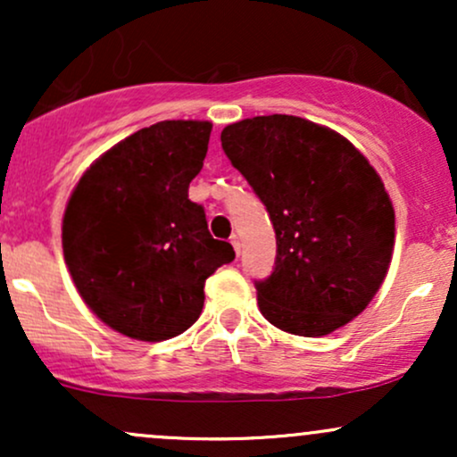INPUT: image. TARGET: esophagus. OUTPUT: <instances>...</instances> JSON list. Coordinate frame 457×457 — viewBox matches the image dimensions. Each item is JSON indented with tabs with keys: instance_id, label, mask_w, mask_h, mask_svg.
Wrapping results in <instances>:
<instances>
[{
	"instance_id": "obj_1",
	"label": "esophagus",
	"mask_w": 457,
	"mask_h": 457,
	"mask_svg": "<svg viewBox=\"0 0 457 457\" xmlns=\"http://www.w3.org/2000/svg\"><path fill=\"white\" fill-rule=\"evenodd\" d=\"M229 243H232V246H234V251H236V253H238L240 255V249H243V245H240V238H238V236H232V238H229Z\"/></svg>"
}]
</instances>
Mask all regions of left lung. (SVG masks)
Segmentation results:
<instances>
[{"label":"left lung","mask_w":457,"mask_h":457,"mask_svg":"<svg viewBox=\"0 0 457 457\" xmlns=\"http://www.w3.org/2000/svg\"><path fill=\"white\" fill-rule=\"evenodd\" d=\"M221 145L275 229V266L255 281L262 316L303 337L359 316L385 279L395 238L374 167L342 135L296 115L229 124Z\"/></svg>","instance_id":"left-lung-1"}]
</instances>
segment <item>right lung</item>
Listing matches in <instances>:
<instances>
[{
    "instance_id": "add662e5",
    "label": "right lung",
    "mask_w": 457,
    "mask_h": 457,
    "mask_svg": "<svg viewBox=\"0 0 457 457\" xmlns=\"http://www.w3.org/2000/svg\"><path fill=\"white\" fill-rule=\"evenodd\" d=\"M211 122L165 120L104 152L72 191L64 258L86 305L118 333L162 342L204 307V283L234 260L212 238L188 185L202 170Z\"/></svg>"
}]
</instances>
